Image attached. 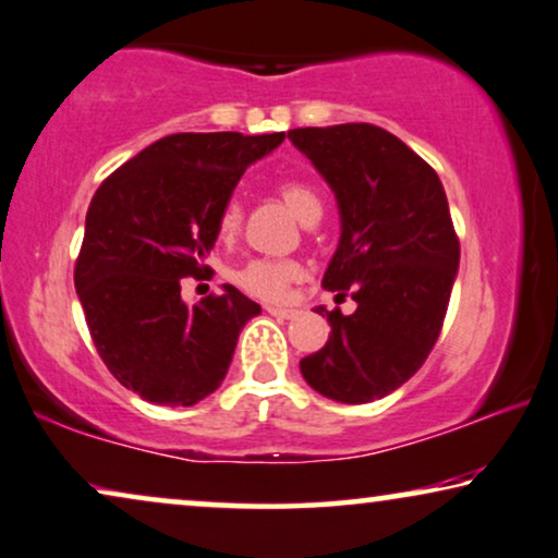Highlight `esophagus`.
Wrapping results in <instances>:
<instances>
[{
    "label": "esophagus",
    "mask_w": 558,
    "mask_h": 558,
    "mask_svg": "<svg viewBox=\"0 0 558 558\" xmlns=\"http://www.w3.org/2000/svg\"><path fill=\"white\" fill-rule=\"evenodd\" d=\"M267 314H270V316H278V318H295V316H299V311H295V308H278V306H267Z\"/></svg>",
    "instance_id": "34e87169"
}]
</instances>
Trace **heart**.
Segmentation results:
<instances>
[{"instance_id":"b5f03b06","label":"heart","mask_w":558,"mask_h":558,"mask_svg":"<svg viewBox=\"0 0 558 558\" xmlns=\"http://www.w3.org/2000/svg\"><path fill=\"white\" fill-rule=\"evenodd\" d=\"M280 196L283 202L291 206L293 214H299L301 219L311 217L314 211H322V196H318L316 189L301 178H288V181L280 183ZM242 219V206L236 198H229V202L221 206L217 229L219 234L229 240L236 232ZM301 265L295 259H280V257H257L244 263L242 267L234 270V283L242 288L244 293L255 295V299L263 301H283L288 288H291L293 280H299Z\"/></svg>"}]
</instances>
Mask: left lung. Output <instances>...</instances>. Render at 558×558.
<instances>
[{"label":"left lung","mask_w":558,"mask_h":558,"mask_svg":"<svg viewBox=\"0 0 558 558\" xmlns=\"http://www.w3.org/2000/svg\"><path fill=\"white\" fill-rule=\"evenodd\" d=\"M291 143L331 185L341 240L322 286L356 311H326L329 341L303 356L301 375L339 403L390 396L418 373L449 308L459 236L447 193L421 155L367 122L299 128Z\"/></svg>","instance_id":"obj_1"}]
</instances>
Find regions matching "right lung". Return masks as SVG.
<instances>
[{
    "instance_id": "1",
    "label": "right lung",
    "mask_w": 558,
    "mask_h": 558,
    "mask_svg": "<svg viewBox=\"0 0 558 558\" xmlns=\"http://www.w3.org/2000/svg\"><path fill=\"white\" fill-rule=\"evenodd\" d=\"M286 132H178L145 147L96 189L73 283L104 365L158 405H193L225 380L242 326L259 306L234 286L181 301L202 280L221 206L250 162Z\"/></svg>"
}]
</instances>
